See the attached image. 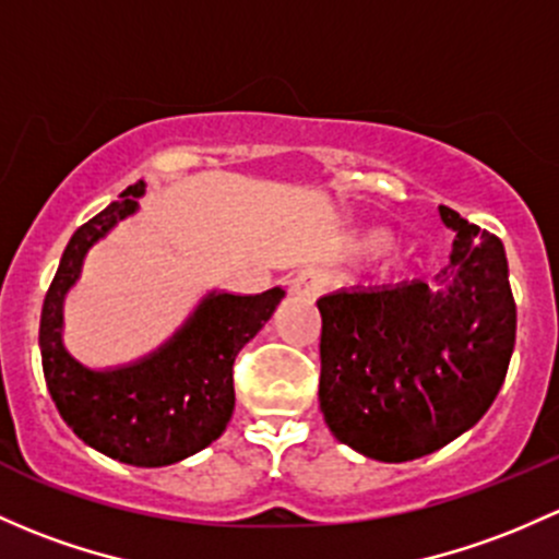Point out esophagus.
<instances>
[{
	"mask_svg": "<svg viewBox=\"0 0 559 559\" xmlns=\"http://www.w3.org/2000/svg\"><path fill=\"white\" fill-rule=\"evenodd\" d=\"M289 289H292V295H297L302 299H316L321 292H324V273L316 267L299 270L295 278H292Z\"/></svg>",
	"mask_w": 559,
	"mask_h": 559,
	"instance_id": "obj_1",
	"label": "esophagus"
}]
</instances>
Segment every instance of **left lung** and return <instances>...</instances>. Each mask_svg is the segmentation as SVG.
<instances>
[{
	"mask_svg": "<svg viewBox=\"0 0 559 559\" xmlns=\"http://www.w3.org/2000/svg\"><path fill=\"white\" fill-rule=\"evenodd\" d=\"M457 233L452 281L345 289L319 299V399L329 431L385 463L444 448L490 409L514 350L503 243L442 205Z\"/></svg>",
	"mask_w": 559,
	"mask_h": 559,
	"instance_id": "1",
	"label": "left lung"
}]
</instances>
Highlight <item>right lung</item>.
Wrapping results in <instances>:
<instances>
[{"label": "right lung", "mask_w": 559, "mask_h": 559, "mask_svg": "<svg viewBox=\"0 0 559 559\" xmlns=\"http://www.w3.org/2000/svg\"><path fill=\"white\" fill-rule=\"evenodd\" d=\"M144 181L122 201L80 227L63 251L45 295L39 350L47 391L67 426L85 444L115 461L155 468L195 455L222 437L233 418V364L246 343L273 316L284 292L211 295L179 334L133 367L91 372L61 345V305L78 281L82 257L122 216L136 211Z\"/></svg>", "instance_id": "add662e5"}]
</instances>
